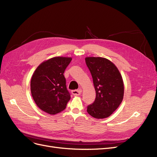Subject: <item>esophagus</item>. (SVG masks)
<instances>
[{"label": "esophagus", "instance_id": "34e87169", "mask_svg": "<svg viewBox=\"0 0 157 157\" xmlns=\"http://www.w3.org/2000/svg\"><path fill=\"white\" fill-rule=\"evenodd\" d=\"M82 92V90L81 89H79V90H73L71 93H72L73 95L74 96H79V95L81 94Z\"/></svg>", "mask_w": 157, "mask_h": 157}]
</instances>
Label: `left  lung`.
I'll use <instances>...</instances> for the list:
<instances>
[{"mask_svg": "<svg viewBox=\"0 0 157 157\" xmlns=\"http://www.w3.org/2000/svg\"><path fill=\"white\" fill-rule=\"evenodd\" d=\"M86 63L91 73L96 90L95 101L87 107L90 115L102 119L111 115L124 97V82L116 65L101 57H86Z\"/></svg>", "mask_w": 157, "mask_h": 157, "instance_id": "obj_1", "label": "left lung"}]
</instances>
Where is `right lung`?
Returning <instances> with one entry per match:
<instances>
[{
    "label": "right lung",
    "instance_id": "obj_1",
    "mask_svg": "<svg viewBox=\"0 0 157 157\" xmlns=\"http://www.w3.org/2000/svg\"><path fill=\"white\" fill-rule=\"evenodd\" d=\"M71 60V57H54L42 62L33 74L32 97L36 105L50 115L63 111L71 99L63 73Z\"/></svg>",
    "mask_w": 157,
    "mask_h": 157
}]
</instances>
